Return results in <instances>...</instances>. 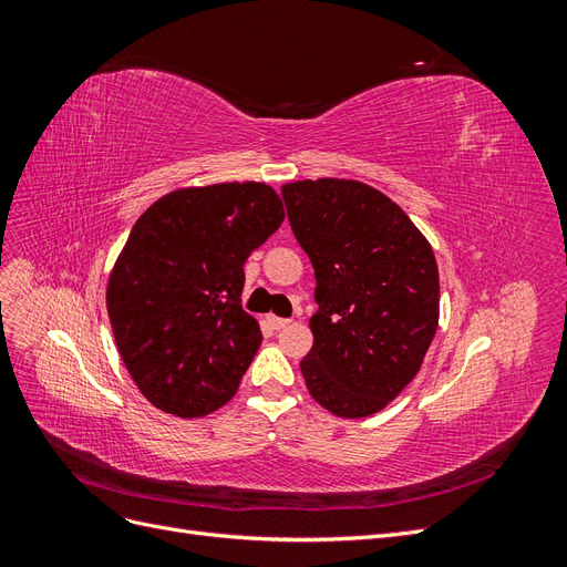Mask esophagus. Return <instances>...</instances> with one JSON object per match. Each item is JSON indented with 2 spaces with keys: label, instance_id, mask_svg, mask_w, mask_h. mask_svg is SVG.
<instances>
[{
  "label": "esophagus",
  "instance_id": "1",
  "mask_svg": "<svg viewBox=\"0 0 567 567\" xmlns=\"http://www.w3.org/2000/svg\"><path fill=\"white\" fill-rule=\"evenodd\" d=\"M267 323L271 326V329H277V331H279V329H286V326L290 323V319H281V317H274V315H269V317H267Z\"/></svg>",
  "mask_w": 567,
  "mask_h": 567
}]
</instances>
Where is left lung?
<instances>
[{"instance_id":"obj_1","label":"left lung","mask_w":567,"mask_h":567,"mask_svg":"<svg viewBox=\"0 0 567 567\" xmlns=\"http://www.w3.org/2000/svg\"><path fill=\"white\" fill-rule=\"evenodd\" d=\"M281 196L317 279L315 342L300 362L307 390L340 419L379 414L414 381L437 331L435 252L364 182H288Z\"/></svg>"}]
</instances>
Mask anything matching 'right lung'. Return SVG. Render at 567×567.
Segmentation results:
<instances>
[{"mask_svg": "<svg viewBox=\"0 0 567 567\" xmlns=\"http://www.w3.org/2000/svg\"><path fill=\"white\" fill-rule=\"evenodd\" d=\"M265 182L184 186L136 219L106 286L120 357L165 414L200 419L227 404L262 333L241 307L244 265L281 227Z\"/></svg>", "mask_w": 567, "mask_h": 567, "instance_id": "obj_1", "label": "right lung"}]
</instances>
